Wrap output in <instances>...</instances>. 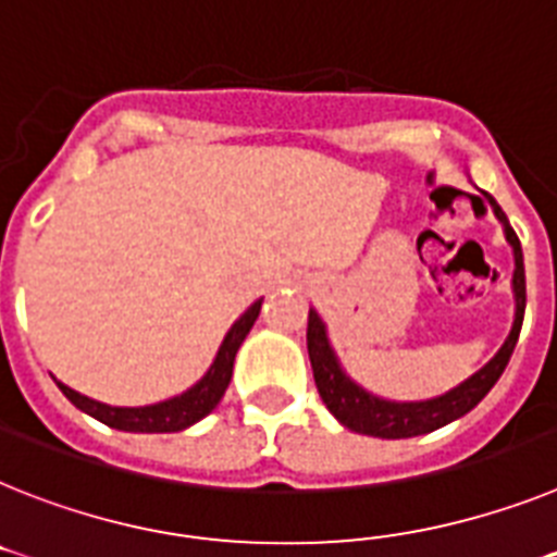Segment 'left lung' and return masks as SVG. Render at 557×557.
I'll use <instances>...</instances> for the list:
<instances>
[{"mask_svg": "<svg viewBox=\"0 0 557 557\" xmlns=\"http://www.w3.org/2000/svg\"><path fill=\"white\" fill-rule=\"evenodd\" d=\"M491 199L493 211L502 222H505L507 242L512 245L516 253V273H512V289H516V321H512L510 337L505 346L496 351V358L491 363L479 369L470 380H465L462 386H456L454 392L442 394L436 400L425 403H388L372 397L360 386H355L344 374V369L337 366L335 355L326 341V330L321 324V318L310 310L307 318V351H310L312 363V377H315L318 394L326 403L332 414L337 417L341 425L349 431H358L366 436H380V440H406V436H420L428 431L448 425V422L459 420L482 403V397L496 386V380L502 377L505 366L510 363V355L516 349L518 332H521V321H524V307H527V282H524V256H521V242H518L516 231L507 222L505 211L496 206V199Z\"/></svg>", "mask_w": 557, "mask_h": 557, "instance_id": "8db88e82", "label": "left lung"}]
</instances>
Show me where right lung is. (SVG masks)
I'll list each match as a JSON object with an SVG mask.
<instances>
[{
    "mask_svg": "<svg viewBox=\"0 0 557 557\" xmlns=\"http://www.w3.org/2000/svg\"><path fill=\"white\" fill-rule=\"evenodd\" d=\"M261 301H256L245 315L231 326V332L222 341L220 351H216V360L208 369V374L199 380L197 386H191L180 397H171L165 403H157V406H143V408H115L103 406L98 400H89L84 394L66 388L64 383H59V388L64 392V397L73 403L75 408L87 411L89 417L101 420L103 425L117 428V431H135V434H171V431H183V428L194 425L202 417H208L216 408V403L222 400L227 383H231L233 374V360H236V351H239L242 341L247 337L253 321L259 318Z\"/></svg>",
    "mask_w": 557,
    "mask_h": 557,
    "instance_id": "add662e5",
    "label": "right lung"
}]
</instances>
